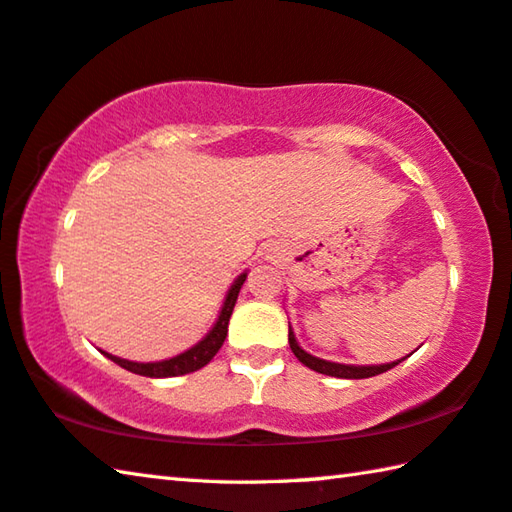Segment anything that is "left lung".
<instances>
[{"label": "left lung", "instance_id": "1", "mask_svg": "<svg viewBox=\"0 0 512 512\" xmlns=\"http://www.w3.org/2000/svg\"><path fill=\"white\" fill-rule=\"evenodd\" d=\"M289 345L293 354H296L300 363H305L307 368L320 372V375H329V377H339V379H366V377H375L381 375V372L395 368L400 361H393V363H381V366H348V363H334V361H325V359H318L314 354L305 352L298 345L296 341V334H293V329L289 325Z\"/></svg>", "mask_w": 512, "mask_h": 512}]
</instances>
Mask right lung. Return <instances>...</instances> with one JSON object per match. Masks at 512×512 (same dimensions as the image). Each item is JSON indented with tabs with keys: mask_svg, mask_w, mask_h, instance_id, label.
Instances as JSON below:
<instances>
[{
	"mask_svg": "<svg viewBox=\"0 0 512 512\" xmlns=\"http://www.w3.org/2000/svg\"><path fill=\"white\" fill-rule=\"evenodd\" d=\"M248 273H241L235 284H232L228 296H225V302L223 307L219 311V318H216L214 327L210 329L203 336V341H198L194 348H189L185 352L176 354V357L171 359H164V361H153V363H137V361H128V359H121V357H115V354H106V357L110 361H115L117 366L126 368L135 372V375H142V377H178V375H187V372H194L198 368L207 366L214 359V354L221 350V345L225 341V336H228V323H230V316H232V309H235V302H237V296H239V289L241 284H244Z\"/></svg>",
	"mask_w": 512,
	"mask_h": 512,
	"instance_id": "1",
	"label": "right lung"
}]
</instances>
